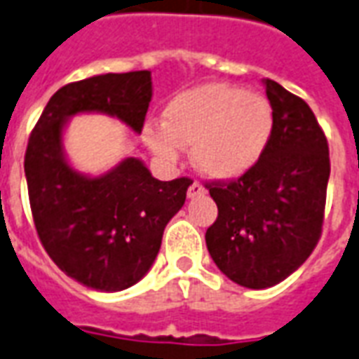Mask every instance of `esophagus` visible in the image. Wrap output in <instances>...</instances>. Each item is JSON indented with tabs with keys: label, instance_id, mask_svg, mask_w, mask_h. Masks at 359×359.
Returning <instances> with one entry per match:
<instances>
[{
	"label": "esophagus",
	"instance_id": "obj_1",
	"mask_svg": "<svg viewBox=\"0 0 359 359\" xmlns=\"http://www.w3.org/2000/svg\"><path fill=\"white\" fill-rule=\"evenodd\" d=\"M205 194V188L200 184V182H192L190 188H188V198L192 200V198H198V196H203Z\"/></svg>",
	"mask_w": 359,
	"mask_h": 359
}]
</instances>
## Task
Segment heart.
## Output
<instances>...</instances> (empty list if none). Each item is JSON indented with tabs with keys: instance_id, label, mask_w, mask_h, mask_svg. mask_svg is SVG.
<instances>
[{
	"instance_id": "heart-1",
	"label": "heart",
	"mask_w": 359,
	"mask_h": 359,
	"mask_svg": "<svg viewBox=\"0 0 359 359\" xmlns=\"http://www.w3.org/2000/svg\"><path fill=\"white\" fill-rule=\"evenodd\" d=\"M163 126H146L144 140L165 161L192 146V163L203 177L234 180L254 169L273 133V109L262 94L205 82L172 97Z\"/></svg>"
}]
</instances>
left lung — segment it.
<instances>
[{
  "label": "left lung",
  "mask_w": 359,
  "mask_h": 359,
  "mask_svg": "<svg viewBox=\"0 0 359 359\" xmlns=\"http://www.w3.org/2000/svg\"><path fill=\"white\" fill-rule=\"evenodd\" d=\"M273 133L254 169L208 184L219 215L205 233L223 275L246 288H269L316 248L329 182V146L313 111L278 82L264 79Z\"/></svg>",
  "instance_id": "obj_1"
}]
</instances>
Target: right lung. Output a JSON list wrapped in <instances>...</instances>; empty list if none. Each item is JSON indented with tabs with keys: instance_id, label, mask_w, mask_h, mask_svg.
<instances>
[{
	"instance_id": "add662e5",
	"label": "right lung",
	"mask_w": 359,
	"mask_h": 359,
	"mask_svg": "<svg viewBox=\"0 0 359 359\" xmlns=\"http://www.w3.org/2000/svg\"><path fill=\"white\" fill-rule=\"evenodd\" d=\"M149 102V71L95 74L51 95L28 138L25 175L38 236L59 269L100 292L125 290L148 273L192 180H157L138 157L95 177L76 171L63 133L74 115L103 113L140 134Z\"/></svg>"
}]
</instances>
